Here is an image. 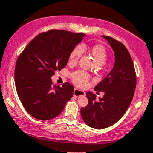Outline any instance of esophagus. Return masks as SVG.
<instances>
[{
    "label": "esophagus",
    "instance_id": "esophagus-1",
    "mask_svg": "<svg viewBox=\"0 0 153 153\" xmlns=\"http://www.w3.org/2000/svg\"><path fill=\"white\" fill-rule=\"evenodd\" d=\"M73 94L75 97H80V96H85L86 93H85V91H81V90H79L78 89H76V88H75V89H74Z\"/></svg>",
    "mask_w": 153,
    "mask_h": 153
}]
</instances>
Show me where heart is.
Returning a JSON list of instances; mask_svg holds the SVG:
<instances>
[{"mask_svg": "<svg viewBox=\"0 0 153 153\" xmlns=\"http://www.w3.org/2000/svg\"><path fill=\"white\" fill-rule=\"evenodd\" d=\"M85 45H77L73 48L69 56L68 62L70 64H75L78 62L80 58L83 54V51L86 49ZM89 51L91 55L93 56L96 63L98 65H102L106 62L108 59L107 50L102 45H94L89 48ZM89 75L86 72L82 70H78L74 72L71 75L72 81L76 86L83 88L87 86L89 81Z\"/></svg>", "mask_w": 153, "mask_h": 153, "instance_id": "b5f03b06", "label": "heart"}]
</instances>
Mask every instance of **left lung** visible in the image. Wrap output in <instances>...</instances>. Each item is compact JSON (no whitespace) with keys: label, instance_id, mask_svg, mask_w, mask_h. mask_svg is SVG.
I'll return each instance as SVG.
<instances>
[{"label":"left lung","instance_id":"1","mask_svg":"<svg viewBox=\"0 0 153 153\" xmlns=\"http://www.w3.org/2000/svg\"><path fill=\"white\" fill-rule=\"evenodd\" d=\"M103 37L114 51V65L94 87L95 91H104L103 97L97 101L95 94L88 91V105L81 109L83 121L94 129L111 126L123 117L131 105L136 86L134 64L128 49L115 39L108 36Z\"/></svg>","mask_w":153,"mask_h":153}]
</instances>
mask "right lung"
Listing matches in <instances>:
<instances>
[{
  "label": "right lung",
  "instance_id": "obj_1",
  "mask_svg": "<svg viewBox=\"0 0 153 153\" xmlns=\"http://www.w3.org/2000/svg\"><path fill=\"white\" fill-rule=\"evenodd\" d=\"M86 35L49 30L33 38L17 58L16 90L26 111L39 120L57 117L73 95L70 83L53 85L51 77L67 65L71 51Z\"/></svg>",
  "mask_w": 153,
  "mask_h": 153
}]
</instances>
